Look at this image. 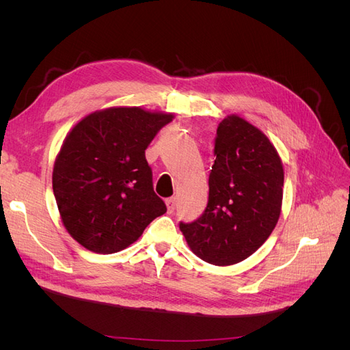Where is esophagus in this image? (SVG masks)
I'll use <instances>...</instances> for the list:
<instances>
[{
  "mask_svg": "<svg viewBox=\"0 0 350 350\" xmlns=\"http://www.w3.org/2000/svg\"><path fill=\"white\" fill-rule=\"evenodd\" d=\"M166 207H167V211L169 213H172V211L175 210V204H176V200H175V197H171V198H166Z\"/></svg>",
  "mask_w": 350,
  "mask_h": 350,
  "instance_id": "34e87169",
  "label": "esophagus"
}]
</instances>
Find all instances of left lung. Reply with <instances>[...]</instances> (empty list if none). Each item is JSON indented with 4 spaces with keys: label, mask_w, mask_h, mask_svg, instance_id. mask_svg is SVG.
I'll use <instances>...</instances> for the list:
<instances>
[{
    "label": "left lung",
    "mask_w": 350,
    "mask_h": 350,
    "mask_svg": "<svg viewBox=\"0 0 350 350\" xmlns=\"http://www.w3.org/2000/svg\"><path fill=\"white\" fill-rule=\"evenodd\" d=\"M208 203L197 220L179 224L198 258L232 266L267 241L282 211L283 163L256 125L230 113L217 126Z\"/></svg>",
    "instance_id": "obj_1"
}]
</instances>
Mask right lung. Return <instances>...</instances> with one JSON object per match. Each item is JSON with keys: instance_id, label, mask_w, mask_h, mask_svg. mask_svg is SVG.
<instances>
[{"instance_id": "obj_1", "label": "right lung", "mask_w": 350, "mask_h": 350, "mask_svg": "<svg viewBox=\"0 0 350 350\" xmlns=\"http://www.w3.org/2000/svg\"><path fill=\"white\" fill-rule=\"evenodd\" d=\"M172 118L169 112L112 107L86 115L67 134L52 188L62 225L80 245L118 252L165 213L144 150Z\"/></svg>"}]
</instances>
